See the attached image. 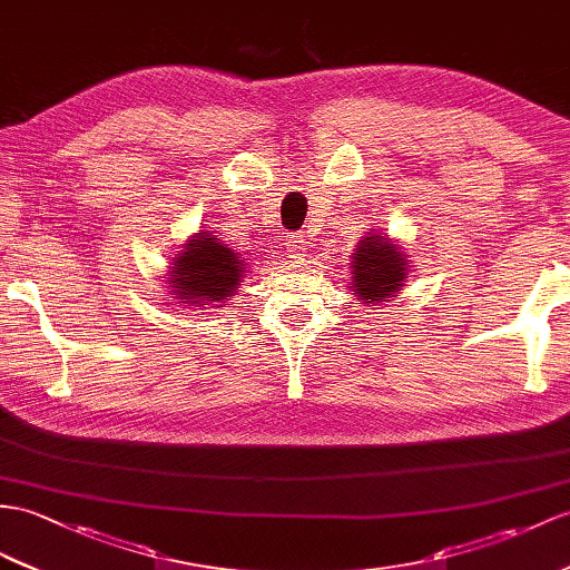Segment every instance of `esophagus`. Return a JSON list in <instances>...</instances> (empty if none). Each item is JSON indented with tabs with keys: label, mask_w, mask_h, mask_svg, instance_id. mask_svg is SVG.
I'll return each instance as SVG.
<instances>
[{
	"label": "esophagus",
	"mask_w": 570,
	"mask_h": 570,
	"mask_svg": "<svg viewBox=\"0 0 570 570\" xmlns=\"http://www.w3.org/2000/svg\"><path fill=\"white\" fill-rule=\"evenodd\" d=\"M285 246H287V252H289V254H293L295 258H299V256H304V252H307L309 239L304 237L302 232H295V234H287Z\"/></svg>",
	"instance_id": "esophagus-1"
}]
</instances>
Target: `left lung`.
Returning a JSON list of instances; mask_svg holds the SVG:
<instances>
[{
  "instance_id": "1",
  "label": "left lung",
  "mask_w": 570,
  "mask_h": 570,
  "mask_svg": "<svg viewBox=\"0 0 570 570\" xmlns=\"http://www.w3.org/2000/svg\"><path fill=\"white\" fill-rule=\"evenodd\" d=\"M351 293L357 304L377 307L382 302L396 297L406 285L409 263L406 252L399 242H392L390 234L372 229L367 237L357 242L355 254L351 256Z\"/></svg>"
}]
</instances>
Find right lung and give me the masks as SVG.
<instances>
[{
	"mask_svg": "<svg viewBox=\"0 0 570 570\" xmlns=\"http://www.w3.org/2000/svg\"><path fill=\"white\" fill-rule=\"evenodd\" d=\"M166 275L169 277L164 283L178 307L213 309L237 293L246 275V261L210 229H198L180 244Z\"/></svg>",
	"mask_w": 570,
	"mask_h": 570,
	"instance_id": "right-lung-1",
	"label": "right lung"
}]
</instances>
